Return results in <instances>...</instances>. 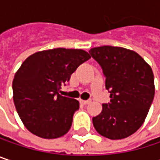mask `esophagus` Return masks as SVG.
Listing matches in <instances>:
<instances>
[{"instance_id":"esophagus-1","label":"esophagus","mask_w":160,"mask_h":160,"mask_svg":"<svg viewBox=\"0 0 160 160\" xmlns=\"http://www.w3.org/2000/svg\"><path fill=\"white\" fill-rule=\"evenodd\" d=\"M92 102V99H89V100H80V103H82L83 105H88Z\"/></svg>"}]
</instances>
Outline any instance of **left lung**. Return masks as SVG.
<instances>
[{
	"label": "left lung",
	"instance_id": "8db88e82",
	"mask_svg": "<svg viewBox=\"0 0 160 160\" xmlns=\"http://www.w3.org/2000/svg\"><path fill=\"white\" fill-rule=\"evenodd\" d=\"M91 56L106 77L110 102L92 118L99 134L111 140L126 138L144 123L155 95L154 74L135 52L114 46L91 49Z\"/></svg>",
	"mask_w": 160,
	"mask_h": 160
}]
</instances>
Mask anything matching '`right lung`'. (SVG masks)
<instances>
[{
  "label": "right lung",
  "instance_id": "right-lung-1",
  "mask_svg": "<svg viewBox=\"0 0 160 160\" xmlns=\"http://www.w3.org/2000/svg\"><path fill=\"white\" fill-rule=\"evenodd\" d=\"M90 58L80 49L56 48L35 52L23 62L13 80V94L16 111L30 132L54 139L69 131L80 104L62 96L60 90Z\"/></svg>",
  "mask_w": 160,
  "mask_h": 160
}]
</instances>
